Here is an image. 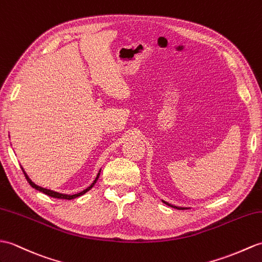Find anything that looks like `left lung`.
<instances>
[{
    "label": "left lung",
    "mask_w": 262,
    "mask_h": 262,
    "mask_svg": "<svg viewBox=\"0 0 262 262\" xmlns=\"http://www.w3.org/2000/svg\"><path fill=\"white\" fill-rule=\"evenodd\" d=\"M164 203H165L166 205H168V206H172V208H175V209H178V210H186L187 208H179V206H175V205H172V204H169V203H167V202H165V201H163Z\"/></svg>",
    "instance_id": "left-lung-1"
}]
</instances>
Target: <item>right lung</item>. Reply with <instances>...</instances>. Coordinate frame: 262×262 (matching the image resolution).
<instances>
[{
  "label": "right lung",
  "instance_id": "1",
  "mask_svg": "<svg viewBox=\"0 0 262 262\" xmlns=\"http://www.w3.org/2000/svg\"><path fill=\"white\" fill-rule=\"evenodd\" d=\"M21 168H22V171H23L24 175H26V179H27V181L29 182V184L31 185L33 188H35V190H38V191H40V192H42V193H45V194H47V195L51 196V198H56V199H63V200H72V199H76V198H78V196H81V195H83L84 193L88 192V191L90 190V188L95 185V183H96V182H97V180H98L99 175H100V171H99V173L97 174V176H96L95 181L93 182V183H91V185H90V186H88V187L86 188V190H83V191L79 192V193H77V194H74V195H69V194H62V193H58V192H54V191H51V190H48V188H45V187L38 186V185H36V184H34L31 180L29 179V176L27 175V173H26V172H24L23 167H21Z\"/></svg>",
  "mask_w": 262,
  "mask_h": 262
}]
</instances>
